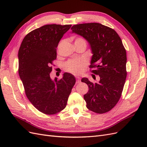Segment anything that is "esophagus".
<instances>
[{"label": "esophagus", "mask_w": 147, "mask_h": 147, "mask_svg": "<svg viewBox=\"0 0 147 147\" xmlns=\"http://www.w3.org/2000/svg\"><path fill=\"white\" fill-rule=\"evenodd\" d=\"M76 79H77V83H79L81 82V78H80V77H77Z\"/></svg>", "instance_id": "34e87169"}]
</instances>
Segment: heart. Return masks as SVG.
Listing matches in <instances>:
<instances>
[{
  "label": "heart",
  "mask_w": 147,
  "mask_h": 147,
  "mask_svg": "<svg viewBox=\"0 0 147 147\" xmlns=\"http://www.w3.org/2000/svg\"><path fill=\"white\" fill-rule=\"evenodd\" d=\"M75 42H80L86 43V40L83 38H77ZM86 66L85 61L82 59L78 60H70L65 64L64 68L67 72L72 73L74 75L81 74Z\"/></svg>",
  "instance_id": "1"
}]
</instances>
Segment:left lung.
<instances>
[{"instance_id":"obj_1","label":"left lung","mask_w":147,"mask_h":147,"mask_svg":"<svg viewBox=\"0 0 147 147\" xmlns=\"http://www.w3.org/2000/svg\"><path fill=\"white\" fill-rule=\"evenodd\" d=\"M71 30L90 43L93 54L90 68L99 77L97 83L82 79L89 88L84 95L86 107L96 113L108 112L121 97L127 76L126 51L121 38L113 29L97 23L74 25Z\"/></svg>"}]
</instances>
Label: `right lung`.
<instances>
[{
	"mask_svg": "<svg viewBox=\"0 0 147 147\" xmlns=\"http://www.w3.org/2000/svg\"><path fill=\"white\" fill-rule=\"evenodd\" d=\"M70 24H47L31 31L22 41L18 51V73L26 95L35 108L46 115L65 109L75 83L73 75L64 73L54 80L50 77L56 48Z\"/></svg>",
	"mask_w": 147,
	"mask_h": 147,
	"instance_id": "obj_1",
	"label": "right lung"
}]
</instances>
